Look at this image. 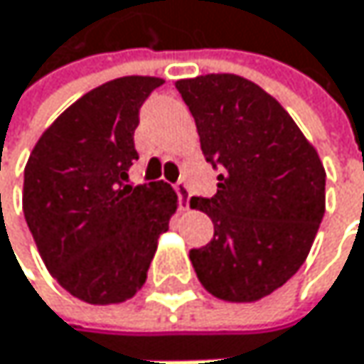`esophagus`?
I'll list each match as a JSON object with an SVG mask.
<instances>
[{"label": "esophagus", "instance_id": "1", "mask_svg": "<svg viewBox=\"0 0 364 364\" xmlns=\"http://www.w3.org/2000/svg\"><path fill=\"white\" fill-rule=\"evenodd\" d=\"M173 188H176V193H178L180 207H182V209H188V207H191V188H188V184H186V182H178Z\"/></svg>", "mask_w": 364, "mask_h": 364}]
</instances>
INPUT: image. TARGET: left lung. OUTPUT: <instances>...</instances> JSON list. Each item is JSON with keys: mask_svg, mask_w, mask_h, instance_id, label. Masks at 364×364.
<instances>
[{"mask_svg": "<svg viewBox=\"0 0 364 364\" xmlns=\"http://www.w3.org/2000/svg\"><path fill=\"white\" fill-rule=\"evenodd\" d=\"M176 87L205 159L222 167L218 193L191 199L213 222V239L191 250V262L211 296L257 301L306 262L325 215V167L291 114L250 79L211 73Z\"/></svg>", "mask_w": 364, "mask_h": 364, "instance_id": "1", "label": "left lung"}]
</instances>
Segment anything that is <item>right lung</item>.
Listing matches in <instances>:
<instances>
[{
    "label": "right lung",
    "mask_w": 364,
    "mask_h": 364,
    "mask_svg": "<svg viewBox=\"0 0 364 364\" xmlns=\"http://www.w3.org/2000/svg\"><path fill=\"white\" fill-rule=\"evenodd\" d=\"M161 83L129 75L83 94L41 134L24 167V220L39 255L87 304H121L142 289L178 209L167 182L127 184L138 113Z\"/></svg>",
    "instance_id": "obj_1"
}]
</instances>
